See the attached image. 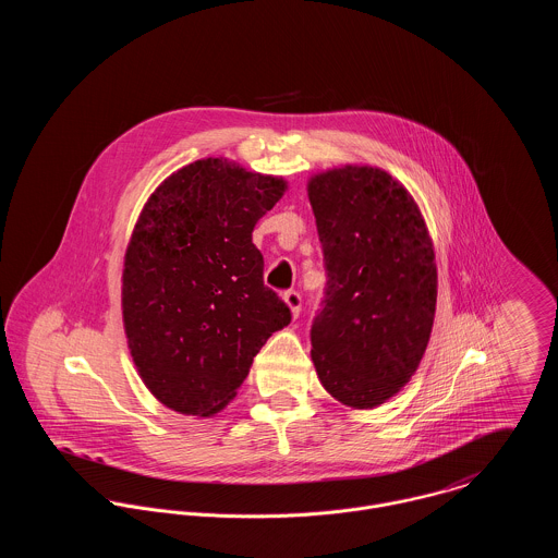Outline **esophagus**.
Here are the masks:
<instances>
[{
	"mask_svg": "<svg viewBox=\"0 0 558 558\" xmlns=\"http://www.w3.org/2000/svg\"><path fill=\"white\" fill-rule=\"evenodd\" d=\"M283 303L290 307V314H292L294 318L301 314V294H299V292H294V290L286 292V294H283Z\"/></svg>",
	"mask_w": 558,
	"mask_h": 558,
	"instance_id": "1",
	"label": "esophagus"
}]
</instances>
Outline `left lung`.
<instances>
[{
    "label": "left lung",
    "instance_id": "1",
    "mask_svg": "<svg viewBox=\"0 0 558 558\" xmlns=\"http://www.w3.org/2000/svg\"><path fill=\"white\" fill-rule=\"evenodd\" d=\"M326 266L312 326V361L339 403L372 410L414 376L434 326V242L408 189L372 165H341L307 180Z\"/></svg>",
    "mask_w": 558,
    "mask_h": 558
}]
</instances>
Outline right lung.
I'll return each mask as SVG.
<instances>
[{"instance_id":"1","label":"right lung","mask_w":558,"mask_h":558,"mask_svg":"<svg viewBox=\"0 0 558 558\" xmlns=\"http://www.w3.org/2000/svg\"><path fill=\"white\" fill-rule=\"evenodd\" d=\"M286 191L279 175L210 157L167 175L142 208L124 253L122 319L140 378L162 405L221 412L266 339L290 324L251 240Z\"/></svg>"}]
</instances>
